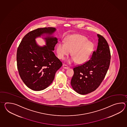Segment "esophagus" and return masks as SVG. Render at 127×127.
Returning a JSON list of instances; mask_svg holds the SVG:
<instances>
[{
    "label": "esophagus",
    "mask_w": 127,
    "mask_h": 127,
    "mask_svg": "<svg viewBox=\"0 0 127 127\" xmlns=\"http://www.w3.org/2000/svg\"><path fill=\"white\" fill-rule=\"evenodd\" d=\"M63 67L64 69H68L69 68V67L67 66V65L65 64L63 65Z\"/></svg>",
    "instance_id": "34e87169"
}]
</instances>
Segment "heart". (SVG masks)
<instances>
[{
  "label": "heart",
  "mask_w": 127,
  "mask_h": 127,
  "mask_svg": "<svg viewBox=\"0 0 127 127\" xmlns=\"http://www.w3.org/2000/svg\"><path fill=\"white\" fill-rule=\"evenodd\" d=\"M94 49V44L91 41L83 35L74 34L70 35L66 38L65 43L60 42L57 46L58 56L63 60L66 56L71 52L73 56L68 60L71 64L76 61L78 63L85 62L90 57Z\"/></svg>",
  "instance_id": "obj_1"
}]
</instances>
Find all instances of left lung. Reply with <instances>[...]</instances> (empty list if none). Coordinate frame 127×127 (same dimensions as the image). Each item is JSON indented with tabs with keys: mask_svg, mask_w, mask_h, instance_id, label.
<instances>
[{
	"mask_svg": "<svg viewBox=\"0 0 127 127\" xmlns=\"http://www.w3.org/2000/svg\"><path fill=\"white\" fill-rule=\"evenodd\" d=\"M97 36V49L93 52L90 59L73 69L71 84L73 90L80 95H87L97 89L109 67L111 54L108 44L102 35Z\"/></svg>",
	"mask_w": 127,
	"mask_h": 127,
	"instance_id": "obj_1",
	"label": "left lung"
}]
</instances>
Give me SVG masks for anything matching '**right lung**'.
Segmentation results:
<instances>
[{
    "label": "right lung",
    "instance_id": "1",
    "mask_svg": "<svg viewBox=\"0 0 127 127\" xmlns=\"http://www.w3.org/2000/svg\"><path fill=\"white\" fill-rule=\"evenodd\" d=\"M53 27L38 28L28 32L19 44L17 51V64L19 75L24 84L34 91L45 89L52 83L55 73L62 66L53 51L58 39L52 35ZM46 34V45L39 46L35 38Z\"/></svg>",
    "mask_w": 127,
    "mask_h": 127
}]
</instances>
